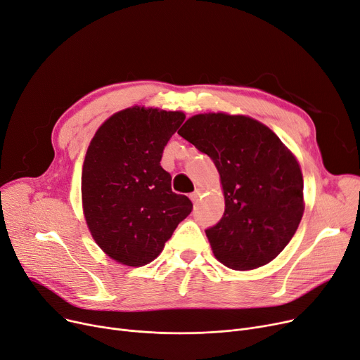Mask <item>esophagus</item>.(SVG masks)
<instances>
[{
	"label": "esophagus",
	"instance_id": "obj_1",
	"mask_svg": "<svg viewBox=\"0 0 360 360\" xmlns=\"http://www.w3.org/2000/svg\"><path fill=\"white\" fill-rule=\"evenodd\" d=\"M199 196H200V192H199V191H195L193 193H191V196H189V198L192 199V202H193V203H196V202L199 200Z\"/></svg>",
	"mask_w": 360,
	"mask_h": 360
}]
</instances>
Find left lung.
<instances>
[{
	"instance_id": "1",
	"label": "left lung",
	"mask_w": 360,
	"mask_h": 360,
	"mask_svg": "<svg viewBox=\"0 0 360 360\" xmlns=\"http://www.w3.org/2000/svg\"><path fill=\"white\" fill-rule=\"evenodd\" d=\"M179 134L207 153L221 177L224 215L205 230L215 258L237 271L277 258L303 215V177L293 153L245 115H193Z\"/></svg>"
}]
</instances>
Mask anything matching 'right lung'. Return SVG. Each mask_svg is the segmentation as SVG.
Segmentation results:
<instances>
[{"mask_svg":"<svg viewBox=\"0 0 360 360\" xmlns=\"http://www.w3.org/2000/svg\"><path fill=\"white\" fill-rule=\"evenodd\" d=\"M180 111L133 107L95 133L82 171L84 218L98 246L129 266L152 262L193 210L171 191L162 150L184 122Z\"/></svg>","mask_w":360,"mask_h":360,"instance_id":"obj_1","label":"right lung"}]
</instances>
